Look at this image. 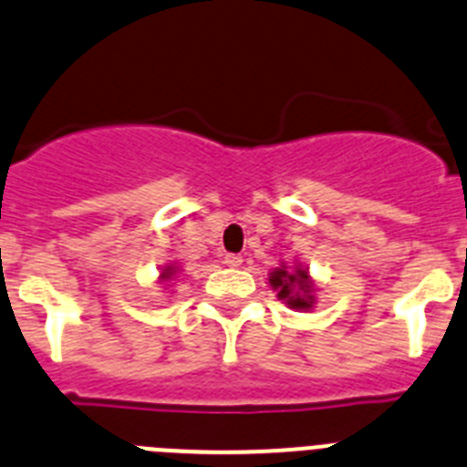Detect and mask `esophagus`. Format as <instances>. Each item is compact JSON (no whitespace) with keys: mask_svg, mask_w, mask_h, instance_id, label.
<instances>
[{"mask_svg":"<svg viewBox=\"0 0 467 467\" xmlns=\"http://www.w3.org/2000/svg\"><path fill=\"white\" fill-rule=\"evenodd\" d=\"M224 264L226 266H231V269H238L243 264V257L241 254H224Z\"/></svg>","mask_w":467,"mask_h":467,"instance_id":"obj_1","label":"esophagus"}]
</instances>
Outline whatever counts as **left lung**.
I'll return each mask as SVG.
<instances>
[{
  "label": "left lung",
  "instance_id": "8db88e82",
  "mask_svg": "<svg viewBox=\"0 0 467 467\" xmlns=\"http://www.w3.org/2000/svg\"><path fill=\"white\" fill-rule=\"evenodd\" d=\"M292 284L296 285L302 295L290 297V306L292 308L311 306L313 296L306 295V292H311L306 271H296V274H292V275H287L285 271H278V274H274V278H271V285H274V287H280V296H289V287Z\"/></svg>",
  "mask_w": 467,
  "mask_h": 467
}]
</instances>
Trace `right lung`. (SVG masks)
I'll return each mask as SVG.
<instances>
[{
  "label": "right lung",
  "instance_id": "1",
  "mask_svg": "<svg viewBox=\"0 0 467 467\" xmlns=\"http://www.w3.org/2000/svg\"><path fill=\"white\" fill-rule=\"evenodd\" d=\"M163 278H171V269H166V271H163Z\"/></svg>",
  "mask_w": 467,
  "mask_h": 467
}]
</instances>
